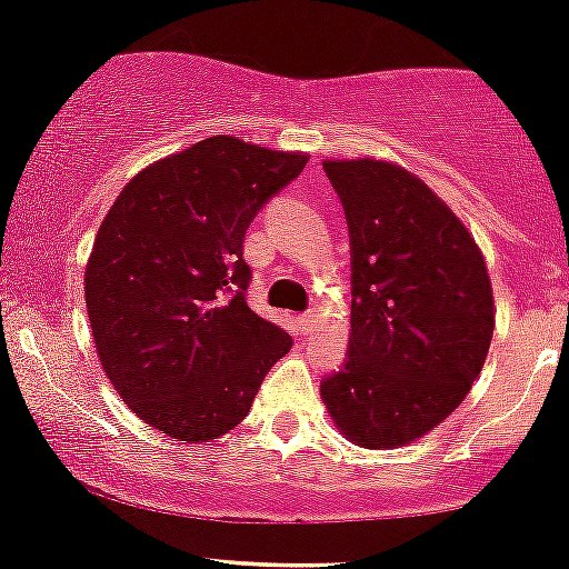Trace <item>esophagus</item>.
<instances>
[{
    "label": "esophagus",
    "mask_w": 569,
    "mask_h": 569,
    "mask_svg": "<svg viewBox=\"0 0 569 569\" xmlns=\"http://www.w3.org/2000/svg\"><path fill=\"white\" fill-rule=\"evenodd\" d=\"M298 322H301L303 336H311L317 330V325H319V315H317L315 309H309V311H306V315L298 317Z\"/></svg>",
    "instance_id": "esophagus-1"
}]
</instances>
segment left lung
Listing matches in <instances>:
<instances>
[{
    "instance_id": "8db88e82",
    "label": "left lung",
    "mask_w": 569,
    "mask_h": 569,
    "mask_svg": "<svg viewBox=\"0 0 569 569\" xmlns=\"http://www.w3.org/2000/svg\"><path fill=\"white\" fill-rule=\"evenodd\" d=\"M352 250L347 366L319 395L362 449H400L468 398L495 333V296L473 233L392 161H322Z\"/></svg>"
}]
</instances>
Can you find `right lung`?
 Masks as SVG:
<instances>
[{"label":"right lung","instance_id":"1","mask_svg":"<svg viewBox=\"0 0 569 569\" xmlns=\"http://www.w3.org/2000/svg\"><path fill=\"white\" fill-rule=\"evenodd\" d=\"M309 156L220 137L144 166L96 231L86 306L101 370L152 430L209 443L292 349L247 303L244 233Z\"/></svg>","mask_w":569,"mask_h":569}]
</instances>
